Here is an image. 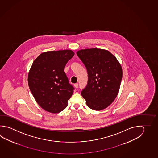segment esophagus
Wrapping results in <instances>:
<instances>
[{"label":"esophagus","instance_id":"1","mask_svg":"<svg viewBox=\"0 0 158 158\" xmlns=\"http://www.w3.org/2000/svg\"><path fill=\"white\" fill-rule=\"evenodd\" d=\"M74 86H75V88L77 89L78 87V83H75V84H74Z\"/></svg>","mask_w":158,"mask_h":158}]
</instances>
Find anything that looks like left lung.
Returning a JSON list of instances; mask_svg holds the SVG:
<instances>
[{
	"label": "left lung",
	"instance_id": "obj_1",
	"mask_svg": "<svg viewBox=\"0 0 158 158\" xmlns=\"http://www.w3.org/2000/svg\"><path fill=\"white\" fill-rule=\"evenodd\" d=\"M77 55L88 73L87 85L81 95L90 109L95 111L106 109L115 100L119 91L123 77L120 63L106 49H81Z\"/></svg>",
	"mask_w": 158,
	"mask_h": 158
}]
</instances>
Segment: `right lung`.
<instances>
[{"label": "right lung", "instance_id": "right-lung-1", "mask_svg": "<svg viewBox=\"0 0 158 158\" xmlns=\"http://www.w3.org/2000/svg\"><path fill=\"white\" fill-rule=\"evenodd\" d=\"M74 55L69 49L43 52L32 63L29 87L38 104L47 112L58 113L68 105L74 88L64 70Z\"/></svg>", "mask_w": 158, "mask_h": 158}]
</instances>
